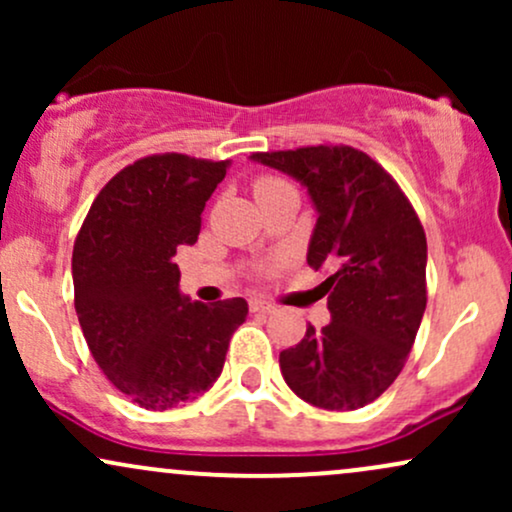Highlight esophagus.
<instances>
[{"label":"esophagus","instance_id":"1","mask_svg":"<svg viewBox=\"0 0 512 512\" xmlns=\"http://www.w3.org/2000/svg\"><path fill=\"white\" fill-rule=\"evenodd\" d=\"M274 305L272 303H267V301H262V298H252L250 301V313H262V315H269V313H274Z\"/></svg>","mask_w":512,"mask_h":512}]
</instances>
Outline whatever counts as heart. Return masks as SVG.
I'll return each instance as SVG.
<instances>
[{
    "instance_id": "obj_1",
    "label": "heart",
    "mask_w": 512,
    "mask_h": 512,
    "mask_svg": "<svg viewBox=\"0 0 512 512\" xmlns=\"http://www.w3.org/2000/svg\"><path fill=\"white\" fill-rule=\"evenodd\" d=\"M281 185H286V182L279 178H260L255 182V195H262V192L274 190V187H281Z\"/></svg>"
}]
</instances>
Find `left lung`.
I'll return each instance as SVG.
<instances>
[{
  "instance_id": "1",
  "label": "left lung",
  "mask_w": 512,
  "mask_h": 512,
  "mask_svg": "<svg viewBox=\"0 0 512 512\" xmlns=\"http://www.w3.org/2000/svg\"><path fill=\"white\" fill-rule=\"evenodd\" d=\"M301 182L317 221L308 264L325 272L330 325L281 351L286 385L308 404L361 409L395 383L426 310V233L397 182L351 146L252 154Z\"/></svg>"
}]
</instances>
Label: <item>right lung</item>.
<instances>
[{
  "label": "right lung",
  "mask_w": 512,
  "mask_h": 512,
  "mask_svg": "<svg viewBox=\"0 0 512 512\" xmlns=\"http://www.w3.org/2000/svg\"><path fill=\"white\" fill-rule=\"evenodd\" d=\"M231 161L182 154L132 163L103 187L74 243V305L105 378L144 409H173L221 375L245 298L204 305L173 262L195 245L202 211Z\"/></svg>",
  "instance_id": "right-lung-1"
}]
</instances>
